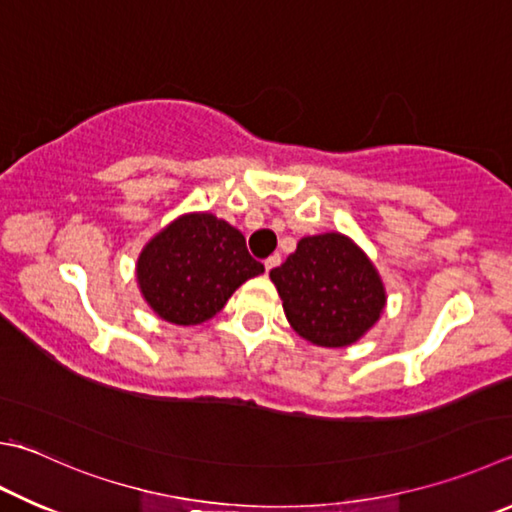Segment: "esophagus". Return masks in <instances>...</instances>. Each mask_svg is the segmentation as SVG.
<instances>
[{"label": "esophagus", "mask_w": 512, "mask_h": 512, "mask_svg": "<svg viewBox=\"0 0 512 512\" xmlns=\"http://www.w3.org/2000/svg\"><path fill=\"white\" fill-rule=\"evenodd\" d=\"M280 262H282V259H280V255H271V257H268V259H266V262H264V268H266V273H271V271H273V268H277V266H280Z\"/></svg>", "instance_id": "esophagus-1"}]
</instances>
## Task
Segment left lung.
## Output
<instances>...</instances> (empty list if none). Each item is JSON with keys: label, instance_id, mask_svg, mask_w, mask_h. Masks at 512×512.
Returning <instances> with one entry per match:
<instances>
[{"label": "left lung", "instance_id": "8db88e82", "mask_svg": "<svg viewBox=\"0 0 512 512\" xmlns=\"http://www.w3.org/2000/svg\"><path fill=\"white\" fill-rule=\"evenodd\" d=\"M271 282L293 331L318 347L353 345L387 306L378 268L342 232L302 237L295 253L273 268Z\"/></svg>", "mask_w": 512, "mask_h": 512}]
</instances>
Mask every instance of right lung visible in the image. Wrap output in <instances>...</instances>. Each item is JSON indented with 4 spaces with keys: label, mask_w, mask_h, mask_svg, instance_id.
Returning a JSON list of instances; mask_svg holds the SVG:
<instances>
[{
    "label": "right lung",
    "mask_w": 512,
    "mask_h": 512,
    "mask_svg": "<svg viewBox=\"0 0 512 512\" xmlns=\"http://www.w3.org/2000/svg\"><path fill=\"white\" fill-rule=\"evenodd\" d=\"M262 273L244 235L212 212L179 215L147 241L136 262L143 300L179 327L215 318L241 284Z\"/></svg>",
    "instance_id": "right-lung-1"
}]
</instances>
